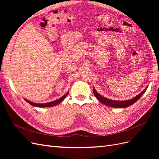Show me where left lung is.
Returning a JSON list of instances; mask_svg holds the SVG:
<instances>
[{
	"mask_svg": "<svg viewBox=\"0 0 159 159\" xmlns=\"http://www.w3.org/2000/svg\"><path fill=\"white\" fill-rule=\"evenodd\" d=\"M147 87L144 89L142 92H141L139 95H137L135 97L133 98V99H129V100H124V101H117V100H112L110 99H107L106 98L103 97L102 95H100L98 93V91L95 90V88L93 87V93L95 96L96 97L101 103H102L105 104V105L109 107H116V108H125V107H127L131 106V105H133L134 103H135L137 100H139L141 98V96L143 95V93L145 92V91L147 90Z\"/></svg>",
	"mask_w": 159,
	"mask_h": 159,
	"instance_id": "left-lung-1",
	"label": "left lung"
}]
</instances>
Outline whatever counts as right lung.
Segmentation results:
<instances>
[{"label":"right lung","mask_w":159,"mask_h":159,"mask_svg":"<svg viewBox=\"0 0 159 159\" xmlns=\"http://www.w3.org/2000/svg\"><path fill=\"white\" fill-rule=\"evenodd\" d=\"M69 93V91H68L65 95H64L62 97H61L60 98L57 99L55 101H53V102H49V103H33L30 101L24 98L26 102H27L28 103L30 104L32 106H34V107H53V106H55V105H58L59 103H60L61 102H63L64 100V99L66 98V96L68 95Z\"/></svg>","instance_id":"1"}]
</instances>
